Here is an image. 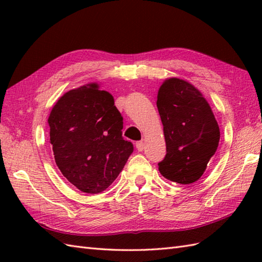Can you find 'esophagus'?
Masks as SVG:
<instances>
[{
    "label": "esophagus",
    "mask_w": 262,
    "mask_h": 262,
    "mask_svg": "<svg viewBox=\"0 0 262 262\" xmlns=\"http://www.w3.org/2000/svg\"><path fill=\"white\" fill-rule=\"evenodd\" d=\"M136 148H137V151L138 152H142L143 149H144V142H137L136 143Z\"/></svg>",
    "instance_id": "1"
}]
</instances>
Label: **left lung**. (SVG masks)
Returning a JSON list of instances; mask_svg holds the SVG:
<instances>
[{
  "label": "left lung",
  "mask_w": 262,
  "mask_h": 262,
  "mask_svg": "<svg viewBox=\"0 0 262 262\" xmlns=\"http://www.w3.org/2000/svg\"><path fill=\"white\" fill-rule=\"evenodd\" d=\"M157 107L166 145L160 173L180 185L198 181L217 151L221 136L209 103L191 83L170 77L159 89Z\"/></svg>",
  "instance_id": "left-lung-1"
}]
</instances>
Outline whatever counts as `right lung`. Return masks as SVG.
Segmentation results:
<instances>
[{"mask_svg":"<svg viewBox=\"0 0 262 262\" xmlns=\"http://www.w3.org/2000/svg\"><path fill=\"white\" fill-rule=\"evenodd\" d=\"M58 169L86 193L105 190L134 151L121 136L122 117L111 94L89 83L64 93L48 117Z\"/></svg>","mask_w":262,"mask_h":262,"instance_id":"add662e5","label":"right lung"}]
</instances>
